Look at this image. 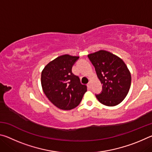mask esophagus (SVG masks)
Segmentation results:
<instances>
[{"label": "esophagus", "instance_id": "34e87169", "mask_svg": "<svg viewBox=\"0 0 152 152\" xmlns=\"http://www.w3.org/2000/svg\"><path fill=\"white\" fill-rule=\"evenodd\" d=\"M87 86H88V88L89 89H91V82H89L88 83V84H87Z\"/></svg>", "mask_w": 152, "mask_h": 152}]
</instances>
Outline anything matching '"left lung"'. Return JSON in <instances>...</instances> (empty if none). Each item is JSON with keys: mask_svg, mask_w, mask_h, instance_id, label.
Listing matches in <instances>:
<instances>
[{"mask_svg": "<svg viewBox=\"0 0 152 152\" xmlns=\"http://www.w3.org/2000/svg\"><path fill=\"white\" fill-rule=\"evenodd\" d=\"M88 57L102 84V92L96 94L97 99L109 107L121 103L127 95L132 82L130 72L124 61L105 50L91 53Z\"/></svg>", "mask_w": 152, "mask_h": 152, "instance_id": "8db88e82", "label": "left lung"}]
</instances>
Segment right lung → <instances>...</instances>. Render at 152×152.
<instances>
[{
  "label": "right lung",
  "instance_id": "right-lung-1",
  "mask_svg": "<svg viewBox=\"0 0 152 152\" xmlns=\"http://www.w3.org/2000/svg\"><path fill=\"white\" fill-rule=\"evenodd\" d=\"M78 56L66 54L50 61L43 69L41 82L43 92L50 101L62 110L76 107L87 91V86L80 83L72 68Z\"/></svg>",
  "mask_w": 152,
  "mask_h": 152
}]
</instances>
